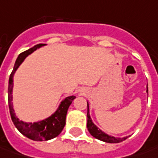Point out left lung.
Here are the masks:
<instances>
[{"label": "left lung", "mask_w": 158, "mask_h": 158, "mask_svg": "<svg viewBox=\"0 0 158 158\" xmlns=\"http://www.w3.org/2000/svg\"><path fill=\"white\" fill-rule=\"evenodd\" d=\"M148 93V86H147V91ZM87 129L89 131V133L96 139H99L102 142L108 143H121L124 140L128 138V136H124V137H114L113 135H107L104 131L101 130L100 128L96 126L94 123H93L92 118L90 116V110H89V104L87 101Z\"/></svg>", "instance_id": "obj_1"}]
</instances>
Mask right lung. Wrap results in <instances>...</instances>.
I'll use <instances>...</instances> for the list:
<instances>
[{"label": "right lung", "instance_id": "right-lung-1", "mask_svg": "<svg viewBox=\"0 0 158 158\" xmlns=\"http://www.w3.org/2000/svg\"><path fill=\"white\" fill-rule=\"evenodd\" d=\"M44 44H39L34 47L29 49L28 51L22 52L17 57L15 63L14 69L9 76L8 80V106L10 116L12 119V122L15 124V128L19 130L21 133L26 137L31 139L33 141H47L52 138H55L59 134L62 132L63 128L65 125V118L66 114L70 105L73 103L76 96L72 95L64 98L60 104L57 106V110L52 114V115L47 117L44 120L35 122V123H27L23 121H20V119L16 116L15 109L13 107V87H14V75L16 70L19 68L22 63L24 61V59L30 55L31 53L35 52V50L44 46Z\"/></svg>", "mask_w": 158, "mask_h": 158}]
</instances>
